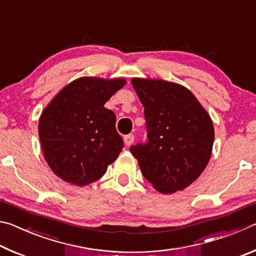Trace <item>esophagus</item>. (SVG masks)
I'll use <instances>...</instances> for the list:
<instances>
[{"instance_id":"esophagus-1","label":"esophagus","mask_w":256,"mask_h":256,"mask_svg":"<svg viewBox=\"0 0 256 256\" xmlns=\"http://www.w3.org/2000/svg\"><path fill=\"white\" fill-rule=\"evenodd\" d=\"M133 141H134V136H133V134H128V136H124L125 146H131V144H133Z\"/></svg>"}]
</instances>
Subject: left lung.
I'll return each instance as SVG.
<instances>
[{"label": "left lung", "mask_w": 256, "mask_h": 256, "mask_svg": "<svg viewBox=\"0 0 256 256\" xmlns=\"http://www.w3.org/2000/svg\"><path fill=\"white\" fill-rule=\"evenodd\" d=\"M144 107L148 142L132 146L144 178L154 190L172 194L188 188L209 162L214 128L196 96L175 82L133 78Z\"/></svg>", "instance_id": "left-lung-1"}]
</instances>
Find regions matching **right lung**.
<instances>
[{"mask_svg": "<svg viewBox=\"0 0 256 256\" xmlns=\"http://www.w3.org/2000/svg\"><path fill=\"white\" fill-rule=\"evenodd\" d=\"M125 79L82 76L66 84L42 110L38 134L42 154L56 176L78 186L105 174L123 140L116 116L104 107Z\"/></svg>", "mask_w": 256, "mask_h": 256, "instance_id": "obj_1", "label": "right lung"}]
</instances>
